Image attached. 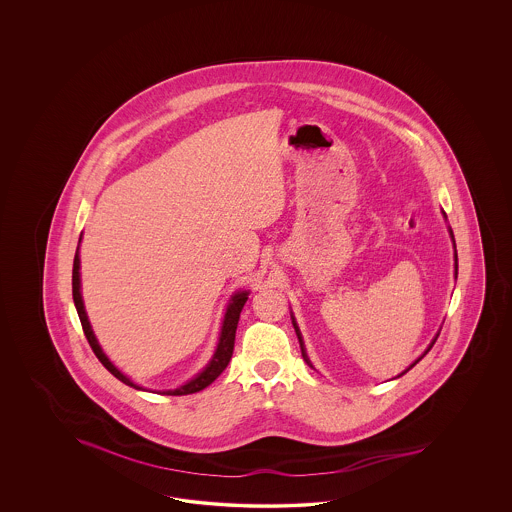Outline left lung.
Returning <instances> with one entry per match:
<instances>
[{"mask_svg":"<svg viewBox=\"0 0 512 512\" xmlns=\"http://www.w3.org/2000/svg\"><path fill=\"white\" fill-rule=\"evenodd\" d=\"M450 236H452V240H454V234H452V231H450ZM454 248H456V246H454ZM454 274H456V278H458V253H454ZM293 326H295V330H296V336H298V341H300V349H302V357H304V360H306V362H308V364H310V360H308V357H306V351H304V343H302V336H300V330H298V326H296V323H295V317H293ZM437 336H439V334H437ZM437 336H435V340H437ZM435 340L432 341V345H434L435 343ZM432 345H430V347H428V351H430V349H432ZM428 351H426V353H428ZM426 353H424V355H426ZM422 358V357H420ZM419 358V360H420ZM419 360H417V362H419ZM417 362H415V364H417ZM415 364H411V366H409V368H407V370H405V372H409V370H411V368H413V366H415ZM311 366V364H310ZM403 372V373H405ZM402 373V375H403Z\"/></svg>","mask_w":512,"mask_h":512,"instance_id":"left-lung-1","label":"left lung"}]
</instances>
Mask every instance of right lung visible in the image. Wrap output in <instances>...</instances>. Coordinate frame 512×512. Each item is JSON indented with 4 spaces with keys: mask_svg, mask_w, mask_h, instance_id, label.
<instances>
[{
    "mask_svg": "<svg viewBox=\"0 0 512 512\" xmlns=\"http://www.w3.org/2000/svg\"><path fill=\"white\" fill-rule=\"evenodd\" d=\"M78 244H80V240H78ZM78 268H80V259H78L77 248L75 261H73V300H75V306H77L80 325H82L86 340L90 343L95 357L99 358V362H101L116 379H120L122 383L129 385V387L140 388L137 387L133 381H129L124 373L120 372V370L110 362L109 358L105 357V353L101 351L99 343L95 340L92 326H90V321H88L86 311H84L82 296H80V274H78ZM246 302H248V293H246V291H242V293H238V295H234L233 298H231V304H229L227 313H225V319H223V328H221V336H219L216 353H214V358L210 360V364H208L195 379H191L189 383H186L184 387L176 388V390H167L165 394H169V396H186V394L199 392L202 388H206L210 383L216 381L217 377L227 368V364L231 362V357H233L236 326H238V319H240V313H242V308H244Z\"/></svg>",
    "mask_w": 512,
    "mask_h": 512,
    "instance_id": "right-lung-1",
    "label": "right lung"
}]
</instances>
